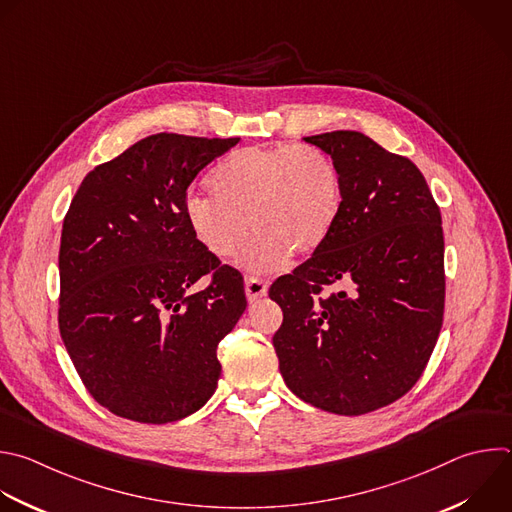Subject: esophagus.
I'll return each instance as SVG.
<instances>
[{"mask_svg":"<svg viewBox=\"0 0 512 512\" xmlns=\"http://www.w3.org/2000/svg\"><path fill=\"white\" fill-rule=\"evenodd\" d=\"M245 293H247L249 301H255V299H259V297H263L267 293V283L263 279H259V277L249 275L245 279Z\"/></svg>","mask_w":512,"mask_h":512,"instance_id":"1","label":"esophagus"}]
</instances>
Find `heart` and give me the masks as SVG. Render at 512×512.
Here are the masks:
<instances>
[{
    "instance_id": "1",
    "label": "heart",
    "mask_w": 512,
    "mask_h": 512,
    "mask_svg": "<svg viewBox=\"0 0 512 512\" xmlns=\"http://www.w3.org/2000/svg\"><path fill=\"white\" fill-rule=\"evenodd\" d=\"M213 197L189 195L183 215L195 241L213 257L245 253L251 271H277L291 251L315 253L342 211V175L313 144L247 146L227 156L209 177Z\"/></svg>"
}]
</instances>
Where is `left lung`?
<instances>
[{
	"instance_id": "1",
	"label": "left lung",
	"mask_w": 512,
	"mask_h": 512,
	"mask_svg": "<svg viewBox=\"0 0 512 512\" xmlns=\"http://www.w3.org/2000/svg\"><path fill=\"white\" fill-rule=\"evenodd\" d=\"M342 175V211L327 241L269 297L279 372L303 402L360 416L420 380L444 317V233L418 166L356 130L307 136ZM333 284L339 292H327Z\"/></svg>"
}]
</instances>
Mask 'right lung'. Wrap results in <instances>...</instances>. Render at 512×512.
Here are the masks:
<instances>
[{"label":"right lung","instance_id":"right-lung-1","mask_svg":"<svg viewBox=\"0 0 512 512\" xmlns=\"http://www.w3.org/2000/svg\"><path fill=\"white\" fill-rule=\"evenodd\" d=\"M237 142L146 136L90 170L64 217L60 335L90 396L120 418L175 422L217 388L219 342L247 307L243 275L195 241L183 203ZM203 274L210 285L191 290Z\"/></svg>","mask_w":512,"mask_h":512}]
</instances>
